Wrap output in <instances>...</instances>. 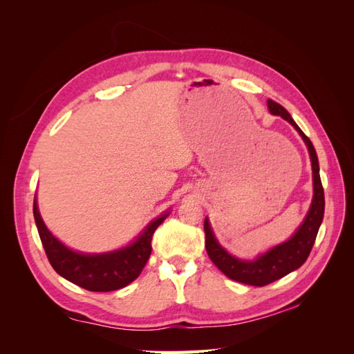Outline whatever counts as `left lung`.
<instances>
[{
    "label": "left lung",
    "instance_id": "left-lung-1",
    "mask_svg": "<svg viewBox=\"0 0 354 354\" xmlns=\"http://www.w3.org/2000/svg\"><path fill=\"white\" fill-rule=\"evenodd\" d=\"M267 106H269V111L273 115H279L291 124L299 133V136L303 137V140L308 147V153L310 159H312L313 168L315 195L312 207H310L304 223L299 226V229L291 239L286 241L285 243L274 246L269 252L263 254L254 261H242L227 254L218 245L217 239L214 238L208 218H205V223H203V229H205V248L211 261L216 264L224 274L230 277V279L254 286L269 285L304 264L310 251L313 248L325 212V194L322 181H320L319 176V162L313 143L310 142V138L301 131V128L295 124V121L283 106L272 100L267 102Z\"/></svg>",
    "mask_w": 354,
    "mask_h": 354
}]
</instances>
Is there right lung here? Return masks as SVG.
<instances>
[{
	"label": "right lung",
	"instance_id": "1",
	"mask_svg": "<svg viewBox=\"0 0 354 354\" xmlns=\"http://www.w3.org/2000/svg\"><path fill=\"white\" fill-rule=\"evenodd\" d=\"M34 217L42 246L53 269L69 282L87 291L108 292L127 286L142 273L152 252L153 233L165 220L167 214L149 224L137 241L127 248L100 255L73 252L59 242L42 221L37 201H34Z\"/></svg>",
	"mask_w": 354,
	"mask_h": 354
}]
</instances>
